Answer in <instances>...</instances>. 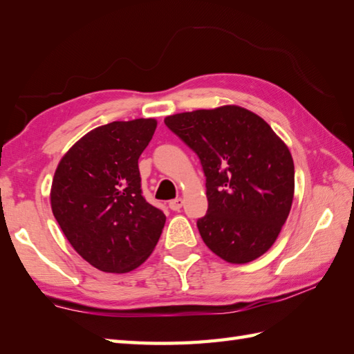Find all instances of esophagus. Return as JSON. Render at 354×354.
<instances>
[{"mask_svg": "<svg viewBox=\"0 0 354 354\" xmlns=\"http://www.w3.org/2000/svg\"><path fill=\"white\" fill-rule=\"evenodd\" d=\"M168 206H169L171 210H180V209H182V206H183V200H182V198L171 200Z\"/></svg>", "mask_w": 354, "mask_h": 354, "instance_id": "1", "label": "esophagus"}]
</instances>
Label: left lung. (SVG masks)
<instances>
[{
  "label": "left lung",
  "mask_w": 354,
  "mask_h": 354,
  "mask_svg": "<svg viewBox=\"0 0 354 354\" xmlns=\"http://www.w3.org/2000/svg\"><path fill=\"white\" fill-rule=\"evenodd\" d=\"M167 127L197 153L206 176L204 243L230 263L261 257L276 242L294 198L289 148L261 116L239 106L176 113Z\"/></svg>",
  "instance_id": "8db88e82"
}]
</instances>
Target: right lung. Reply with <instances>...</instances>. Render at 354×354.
Listing matches in <instances>:
<instances>
[{
    "label": "right lung",
    "instance_id": "add662e5",
    "mask_svg": "<svg viewBox=\"0 0 354 354\" xmlns=\"http://www.w3.org/2000/svg\"><path fill=\"white\" fill-rule=\"evenodd\" d=\"M156 127L153 118L101 125L77 140L54 172L53 215L73 248L100 271L138 268L162 234L167 216L144 198L138 167Z\"/></svg>",
    "mask_w": 354,
    "mask_h": 354
}]
</instances>
